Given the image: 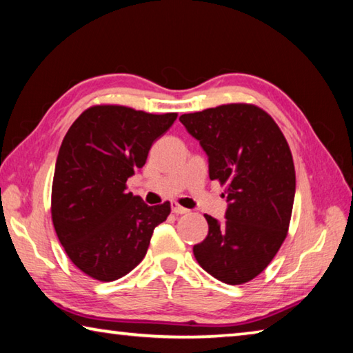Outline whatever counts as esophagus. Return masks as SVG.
I'll list each match as a JSON object with an SVG mask.
<instances>
[{"mask_svg": "<svg viewBox=\"0 0 353 353\" xmlns=\"http://www.w3.org/2000/svg\"><path fill=\"white\" fill-rule=\"evenodd\" d=\"M172 212L173 214H188L189 211H188L186 208H183V206L178 205V203H172Z\"/></svg>", "mask_w": 353, "mask_h": 353, "instance_id": "34e87169", "label": "esophagus"}]
</instances>
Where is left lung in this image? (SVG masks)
I'll return each mask as SVG.
<instances>
[{
	"mask_svg": "<svg viewBox=\"0 0 353 353\" xmlns=\"http://www.w3.org/2000/svg\"><path fill=\"white\" fill-rule=\"evenodd\" d=\"M208 154L209 178L226 184L220 223L205 215L209 232L194 246L200 267L230 285L254 279L287 237L296 175L281 128L256 105L228 103L180 116Z\"/></svg>",
	"mask_w": 353,
	"mask_h": 353,
	"instance_id": "left-lung-1",
	"label": "left lung"
}]
</instances>
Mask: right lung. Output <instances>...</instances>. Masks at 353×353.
<instances>
[{"label": "right lung", "instance_id": "add662e5", "mask_svg": "<svg viewBox=\"0 0 353 353\" xmlns=\"http://www.w3.org/2000/svg\"><path fill=\"white\" fill-rule=\"evenodd\" d=\"M175 119L176 113L96 105L65 134L52 181V223L71 262L92 279L128 274L170 214L169 201L148 206L125 192V183Z\"/></svg>", "mask_w": 353, "mask_h": 353}]
</instances>
